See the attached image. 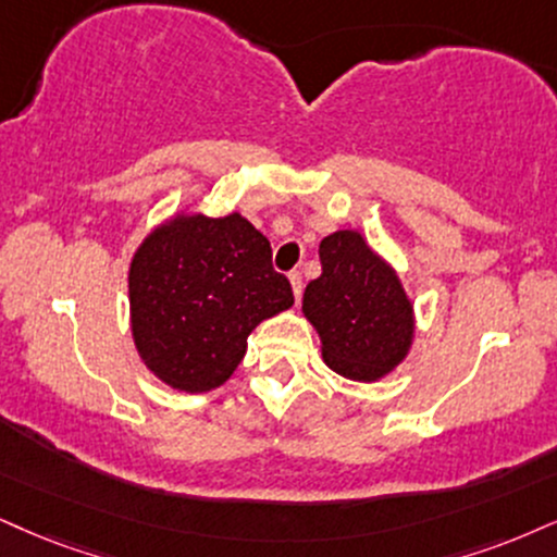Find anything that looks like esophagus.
Listing matches in <instances>:
<instances>
[{"label": "esophagus", "instance_id": "1", "mask_svg": "<svg viewBox=\"0 0 557 557\" xmlns=\"http://www.w3.org/2000/svg\"><path fill=\"white\" fill-rule=\"evenodd\" d=\"M289 284H292V292H294V297H301V273L299 271H292L289 273Z\"/></svg>", "mask_w": 557, "mask_h": 557}]
</instances>
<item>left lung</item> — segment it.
<instances>
[{"mask_svg":"<svg viewBox=\"0 0 557 557\" xmlns=\"http://www.w3.org/2000/svg\"><path fill=\"white\" fill-rule=\"evenodd\" d=\"M320 263V278L301 297V314L320 335L322 361L346 380H384L413 348V299L393 263L356 230L322 237Z\"/></svg>","mask_w":557,"mask_h":557,"instance_id":"left-lung-1","label":"left lung"}]
</instances>
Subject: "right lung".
Instances as JSON below:
<instances>
[{"mask_svg":"<svg viewBox=\"0 0 557 557\" xmlns=\"http://www.w3.org/2000/svg\"><path fill=\"white\" fill-rule=\"evenodd\" d=\"M292 305L271 243L239 211L219 219L177 211L149 230L128 263L136 351L181 393L224 384L245 359L247 335Z\"/></svg>","mask_w":557,"mask_h":557,"instance_id":"1","label":"right lung"}]
</instances>
